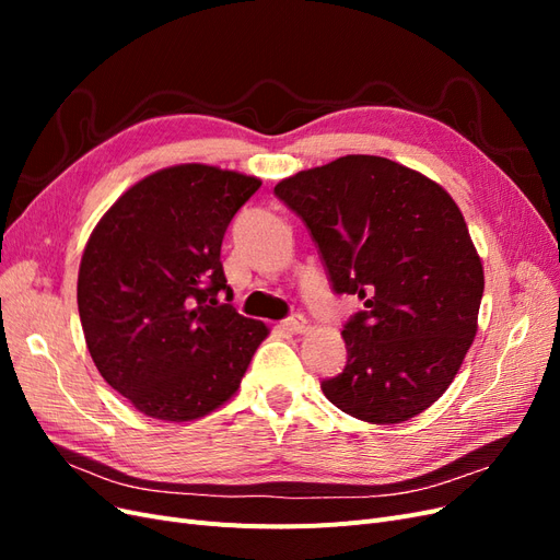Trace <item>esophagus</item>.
Returning <instances> with one entry per match:
<instances>
[{"mask_svg": "<svg viewBox=\"0 0 560 560\" xmlns=\"http://www.w3.org/2000/svg\"><path fill=\"white\" fill-rule=\"evenodd\" d=\"M287 334H303L308 329V319L303 317V315H292V317H287L282 325H280Z\"/></svg>", "mask_w": 560, "mask_h": 560, "instance_id": "esophagus-1", "label": "esophagus"}]
</instances>
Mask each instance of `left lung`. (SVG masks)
I'll return each mask as SVG.
<instances>
[{"mask_svg":"<svg viewBox=\"0 0 560 560\" xmlns=\"http://www.w3.org/2000/svg\"><path fill=\"white\" fill-rule=\"evenodd\" d=\"M276 196L306 222L334 292L364 301L341 331L346 369L322 393L374 425L430 409L477 336L483 296L455 200L418 171L364 154L287 177Z\"/></svg>","mask_w":560,"mask_h":560,"instance_id":"1","label":"left lung"}]
</instances>
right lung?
<instances>
[{"instance_id": "right-lung-1", "label": "right lung", "mask_w": 560, "mask_h": 560, "mask_svg": "<svg viewBox=\"0 0 560 560\" xmlns=\"http://www.w3.org/2000/svg\"><path fill=\"white\" fill-rule=\"evenodd\" d=\"M261 179L184 163L151 173L103 214L77 303L91 358L140 413L186 422L229 401L268 336L219 296L222 241Z\"/></svg>"}]
</instances>
